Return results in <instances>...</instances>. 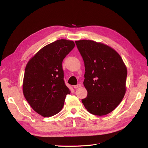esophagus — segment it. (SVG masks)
Masks as SVG:
<instances>
[{"label":"esophagus","mask_w":148,"mask_h":148,"mask_svg":"<svg viewBox=\"0 0 148 148\" xmlns=\"http://www.w3.org/2000/svg\"><path fill=\"white\" fill-rule=\"evenodd\" d=\"M80 87H81V84H78L77 85H75V86H73V88L75 89H77V88H80Z\"/></svg>","instance_id":"34e87169"}]
</instances>
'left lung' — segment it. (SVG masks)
Listing matches in <instances>:
<instances>
[{
    "label": "left lung",
    "mask_w": 148,
    "mask_h": 148,
    "mask_svg": "<svg viewBox=\"0 0 148 148\" xmlns=\"http://www.w3.org/2000/svg\"><path fill=\"white\" fill-rule=\"evenodd\" d=\"M84 63L83 84L87 97L82 100L93 115H105L117 107L127 90V69L115 49L92 40L75 41Z\"/></svg>",
    "instance_id": "1"
}]
</instances>
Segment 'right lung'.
I'll use <instances>...</instances> for the list:
<instances>
[{
	"label": "right lung",
	"mask_w": 148,
	"mask_h": 148,
	"mask_svg": "<svg viewBox=\"0 0 148 148\" xmlns=\"http://www.w3.org/2000/svg\"><path fill=\"white\" fill-rule=\"evenodd\" d=\"M75 46L73 41L59 39L40 49L26 64L23 95L31 108L44 117L60 112L70 93L64 81L62 64Z\"/></svg>",
	"instance_id": "obj_1"
}]
</instances>
